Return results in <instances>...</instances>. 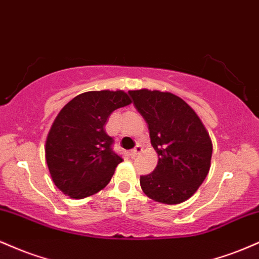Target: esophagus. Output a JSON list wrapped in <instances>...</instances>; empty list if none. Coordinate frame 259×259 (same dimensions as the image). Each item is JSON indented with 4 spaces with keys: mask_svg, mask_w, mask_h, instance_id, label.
<instances>
[{
    "mask_svg": "<svg viewBox=\"0 0 259 259\" xmlns=\"http://www.w3.org/2000/svg\"><path fill=\"white\" fill-rule=\"evenodd\" d=\"M141 151H142V147L141 146H136L135 148H134V150L132 151V152H130V156L133 157V158H135V157H138L140 153H141Z\"/></svg>",
    "mask_w": 259,
    "mask_h": 259,
    "instance_id": "1",
    "label": "esophagus"
}]
</instances>
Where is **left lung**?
<instances>
[{"label":"left lung","mask_w":259,"mask_h":259,"mask_svg":"<svg viewBox=\"0 0 259 259\" xmlns=\"http://www.w3.org/2000/svg\"><path fill=\"white\" fill-rule=\"evenodd\" d=\"M129 95L148 124L151 144L158 154L153 173L140 177L142 191L164 204L185 202L209 171V134L194 109L171 92L141 89Z\"/></svg>","instance_id":"8db88e82"}]
</instances>
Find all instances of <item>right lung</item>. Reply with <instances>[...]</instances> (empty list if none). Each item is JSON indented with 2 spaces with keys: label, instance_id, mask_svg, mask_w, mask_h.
I'll list each match as a JSON object with an SVG mask.
<instances>
[{
  "label": "right lung",
  "instance_id": "right-lung-1",
  "mask_svg": "<svg viewBox=\"0 0 259 259\" xmlns=\"http://www.w3.org/2000/svg\"><path fill=\"white\" fill-rule=\"evenodd\" d=\"M130 103L123 90L88 91L61 109L47 135L45 157L53 183L64 195L80 200L111 181L123 159L113 152L105 125L115 109Z\"/></svg>",
  "mask_w": 259,
  "mask_h": 259
}]
</instances>
